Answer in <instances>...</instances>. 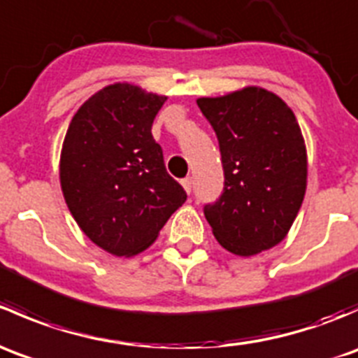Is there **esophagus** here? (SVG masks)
I'll use <instances>...</instances> for the list:
<instances>
[{
    "mask_svg": "<svg viewBox=\"0 0 358 358\" xmlns=\"http://www.w3.org/2000/svg\"><path fill=\"white\" fill-rule=\"evenodd\" d=\"M182 185H183V189H185L187 194L192 192V178H190V176H187V178L182 180Z\"/></svg>",
    "mask_w": 358,
    "mask_h": 358,
    "instance_id": "esophagus-1",
    "label": "esophagus"
}]
</instances>
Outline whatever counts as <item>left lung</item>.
I'll return each mask as SVG.
<instances>
[{"instance_id": "1", "label": "left lung", "mask_w": 358, "mask_h": 358, "mask_svg": "<svg viewBox=\"0 0 358 358\" xmlns=\"http://www.w3.org/2000/svg\"><path fill=\"white\" fill-rule=\"evenodd\" d=\"M197 106L218 136L223 194L204 206L227 251L255 256L289 232L306 190V147L296 115L275 93L246 86Z\"/></svg>"}]
</instances>
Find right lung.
Segmentation results:
<instances>
[{"mask_svg":"<svg viewBox=\"0 0 358 358\" xmlns=\"http://www.w3.org/2000/svg\"><path fill=\"white\" fill-rule=\"evenodd\" d=\"M168 96L114 83L72 117L60 152V187L92 243L114 256L145 251L187 199L168 175L152 122Z\"/></svg>","mask_w":358,"mask_h":358,"instance_id":"add662e5","label":"right lung"}]
</instances>
